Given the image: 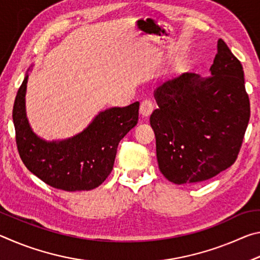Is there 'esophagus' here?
<instances>
[{
  "mask_svg": "<svg viewBox=\"0 0 260 260\" xmlns=\"http://www.w3.org/2000/svg\"><path fill=\"white\" fill-rule=\"evenodd\" d=\"M153 110V104L150 100H146L141 103L140 107V113L143 118H148L152 113Z\"/></svg>",
  "mask_w": 260,
  "mask_h": 260,
  "instance_id": "34e87169",
  "label": "esophagus"
}]
</instances>
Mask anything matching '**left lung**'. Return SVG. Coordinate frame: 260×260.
<instances>
[{
  "mask_svg": "<svg viewBox=\"0 0 260 260\" xmlns=\"http://www.w3.org/2000/svg\"><path fill=\"white\" fill-rule=\"evenodd\" d=\"M211 77L183 73L155 90L158 109L150 116L157 161L177 184L215 177L234 164L250 119L240 60L221 39Z\"/></svg>",
  "mask_w": 260,
  "mask_h": 260,
  "instance_id": "obj_1",
  "label": "left lung"
}]
</instances>
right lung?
<instances>
[{"mask_svg":"<svg viewBox=\"0 0 260 260\" xmlns=\"http://www.w3.org/2000/svg\"><path fill=\"white\" fill-rule=\"evenodd\" d=\"M27 80L28 72L12 110L17 148L25 166L43 182L65 191L99 187L111 173L120 140L138 124L140 103L103 110L72 138L47 141L34 133L26 116Z\"/></svg>","mask_w":260,"mask_h":260,"instance_id":"right-lung-1","label":"right lung"}]
</instances>
